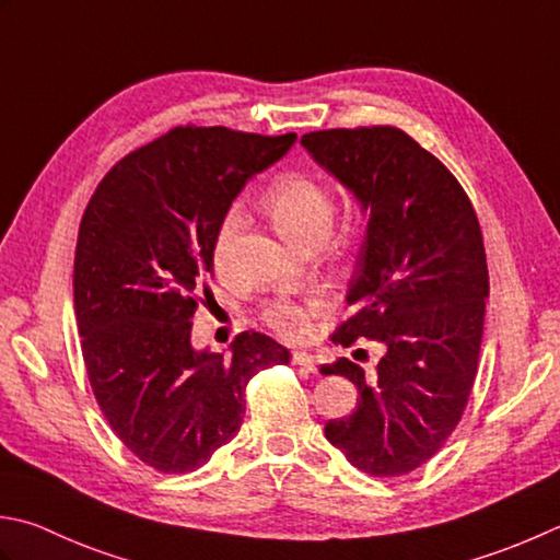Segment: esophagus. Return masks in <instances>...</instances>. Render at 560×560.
I'll list each match as a JSON object with an SVG mask.
<instances>
[{
    "mask_svg": "<svg viewBox=\"0 0 560 560\" xmlns=\"http://www.w3.org/2000/svg\"><path fill=\"white\" fill-rule=\"evenodd\" d=\"M291 364L303 366V369H308V371H315L317 361H315V357L308 354V352H293V354H291Z\"/></svg>",
    "mask_w": 560,
    "mask_h": 560,
    "instance_id": "obj_1",
    "label": "esophagus"
}]
</instances>
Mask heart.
<instances>
[{
	"label": "heart",
	"instance_id": "1",
	"mask_svg": "<svg viewBox=\"0 0 560 560\" xmlns=\"http://www.w3.org/2000/svg\"><path fill=\"white\" fill-rule=\"evenodd\" d=\"M267 213L291 243L308 247L315 240L330 235L335 223V199L327 186L311 174L293 172L281 177L265 196ZM245 225V208L230 203L213 235V267L228 273L240 230ZM327 308L323 295L305 299H269L261 303L259 315L273 332L283 339H303L311 330V320Z\"/></svg>",
	"mask_w": 560,
	"mask_h": 560
}]
</instances>
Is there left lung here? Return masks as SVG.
<instances>
[{
	"label": "left lung",
	"mask_w": 560,
	"mask_h": 560,
	"mask_svg": "<svg viewBox=\"0 0 560 560\" xmlns=\"http://www.w3.org/2000/svg\"><path fill=\"white\" fill-rule=\"evenodd\" d=\"M301 142L369 213L332 342L381 345L371 374L345 357L320 369L359 390L357 410L325 436L369 476H405L452 436L478 374L490 281L476 208L396 126L313 130Z\"/></svg>",
	"instance_id": "1"
}]
</instances>
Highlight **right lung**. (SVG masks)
Masks as SVG:
<instances>
[{
  "mask_svg": "<svg viewBox=\"0 0 560 560\" xmlns=\"http://www.w3.org/2000/svg\"><path fill=\"white\" fill-rule=\"evenodd\" d=\"M293 142L177 126L118 160L84 208L72 287L86 376L114 434L160 474L201 468L243 424L249 378L289 364L249 330L225 359L196 352L191 317L225 208Z\"/></svg>",
  "mask_w": 560,
  "mask_h": 560,
  "instance_id": "add662e5",
  "label": "right lung"
}]
</instances>
